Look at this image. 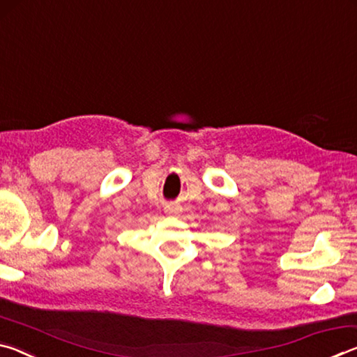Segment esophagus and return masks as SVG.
<instances>
[{"instance_id": "obj_1", "label": "esophagus", "mask_w": 357, "mask_h": 357, "mask_svg": "<svg viewBox=\"0 0 357 357\" xmlns=\"http://www.w3.org/2000/svg\"><path fill=\"white\" fill-rule=\"evenodd\" d=\"M165 213L167 214H179L181 206H178V204H173V203H168V204H165Z\"/></svg>"}]
</instances>
